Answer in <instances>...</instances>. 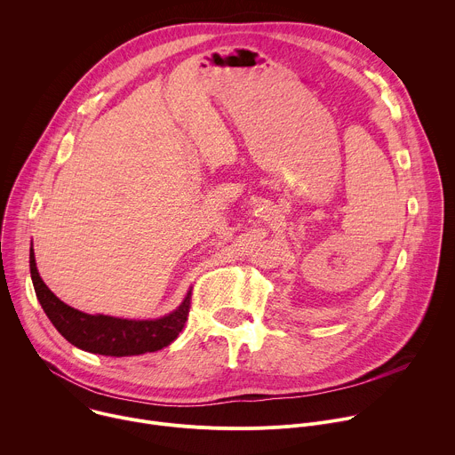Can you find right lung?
Returning a JSON list of instances; mask_svg holds the SVG:
<instances>
[{
    "instance_id": "obj_1",
    "label": "right lung",
    "mask_w": 455,
    "mask_h": 455,
    "mask_svg": "<svg viewBox=\"0 0 455 455\" xmlns=\"http://www.w3.org/2000/svg\"><path fill=\"white\" fill-rule=\"evenodd\" d=\"M30 275L36 296L57 328L73 346L106 356H131L163 349L185 328L192 307V291L175 312L154 321H129L109 315H89L62 303L41 280L34 249H30Z\"/></svg>"
}]
</instances>
